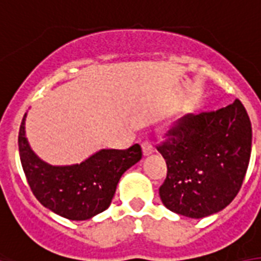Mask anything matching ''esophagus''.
<instances>
[{
    "instance_id": "esophagus-1",
    "label": "esophagus",
    "mask_w": 261,
    "mask_h": 261,
    "mask_svg": "<svg viewBox=\"0 0 261 261\" xmlns=\"http://www.w3.org/2000/svg\"><path fill=\"white\" fill-rule=\"evenodd\" d=\"M141 148H143V153H144L145 156H148V155H151L153 152V145L149 141H143Z\"/></svg>"
}]
</instances>
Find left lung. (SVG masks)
<instances>
[{"label":"left lung","instance_id":"8db88e82","mask_svg":"<svg viewBox=\"0 0 261 261\" xmlns=\"http://www.w3.org/2000/svg\"><path fill=\"white\" fill-rule=\"evenodd\" d=\"M156 148L167 175L159 188L165 207L188 218L213 215L241 189L249 165L252 126L236 99L215 112L187 114L175 121Z\"/></svg>","mask_w":261,"mask_h":261}]
</instances>
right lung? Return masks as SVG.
I'll use <instances>...</instances> for the list:
<instances>
[{
	"label": "right lung",
	"mask_w": 261,
	"mask_h": 261,
	"mask_svg": "<svg viewBox=\"0 0 261 261\" xmlns=\"http://www.w3.org/2000/svg\"><path fill=\"white\" fill-rule=\"evenodd\" d=\"M24 114L19 130V152L28 185L39 203L70 221H86L112 203L121 175L141 159V147L100 149L84 162L51 166L36 156L25 137Z\"/></svg>",
	"instance_id": "1"
}]
</instances>
